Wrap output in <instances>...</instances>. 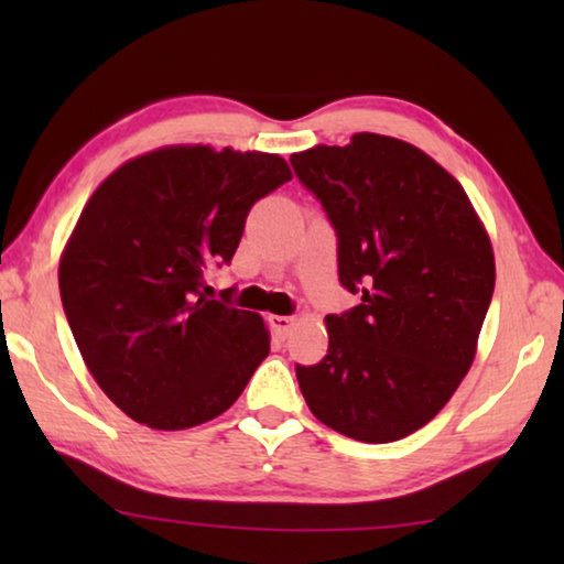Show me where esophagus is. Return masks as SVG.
<instances>
[{"instance_id": "obj_1", "label": "esophagus", "mask_w": 564, "mask_h": 564, "mask_svg": "<svg viewBox=\"0 0 564 564\" xmlns=\"http://www.w3.org/2000/svg\"><path fill=\"white\" fill-rule=\"evenodd\" d=\"M271 328L275 333V338H289L291 330L295 328V318L293 316H269Z\"/></svg>"}]
</instances>
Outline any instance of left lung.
I'll list each match as a JSON object with an SVG mask.
<instances>
[{
    "mask_svg": "<svg viewBox=\"0 0 564 564\" xmlns=\"http://www.w3.org/2000/svg\"><path fill=\"white\" fill-rule=\"evenodd\" d=\"M338 234V275L356 308L326 316L328 352L299 366L323 425L393 443L441 413L470 370L495 291V253L453 174L383 133L291 156Z\"/></svg>",
    "mask_w": 564,
    "mask_h": 564,
    "instance_id": "1",
    "label": "left lung"
}]
</instances>
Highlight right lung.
Here are the masks:
<instances>
[{"instance_id":"add662e5","label":"right lung","mask_w":564,"mask_h":564,"mask_svg":"<svg viewBox=\"0 0 564 564\" xmlns=\"http://www.w3.org/2000/svg\"><path fill=\"white\" fill-rule=\"evenodd\" d=\"M291 181L279 154L161 147L101 181L59 259L66 321L113 405L154 431L231 408L269 356L259 313L206 299L251 206Z\"/></svg>"}]
</instances>
